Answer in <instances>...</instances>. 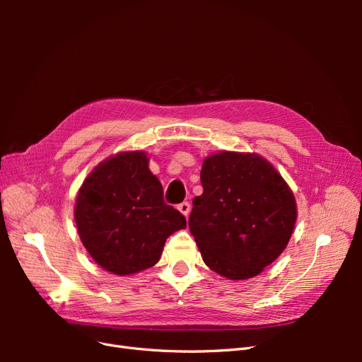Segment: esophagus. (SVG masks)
I'll return each mask as SVG.
<instances>
[{"mask_svg": "<svg viewBox=\"0 0 362 362\" xmlns=\"http://www.w3.org/2000/svg\"><path fill=\"white\" fill-rule=\"evenodd\" d=\"M178 210H180L185 217H187V216L190 214V204H189V202L180 204V205H178Z\"/></svg>", "mask_w": 362, "mask_h": 362, "instance_id": "1", "label": "esophagus"}]
</instances>
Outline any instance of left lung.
Returning <instances> with one entry per match:
<instances>
[{
	"mask_svg": "<svg viewBox=\"0 0 362 362\" xmlns=\"http://www.w3.org/2000/svg\"><path fill=\"white\" fill-rule=\"evenodd\" d=\"M201 182L189 228L204 262L228 279L259 275L293 234L298 206L288 184L266 158L233 151L206 157Z\"/></svg>",
	"mask_w": 362,
	"mask_h": 362,
	"instance_id": "obj_1",
	"label": "left lung"
}]
</instances>
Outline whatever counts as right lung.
Masks as SVG:
<instances>
[{
    "mask_svg": "<svg viewBox=\"0 0 362 362\" xmlns=\"http://www.w3.org/2000/svg\"><path fill=\"white\" fill-rule=\"evenodd\" d=\"M144 151L119 152L89 173L76 194L75 223L98 266L125 276L157 264L185 217L163 201Z\"/></svg>",
    "mask_w": 362,
    "mask_h": 362,
    "instance_id": "obj_1",
    "label": "right lung"
}]
</instances>
